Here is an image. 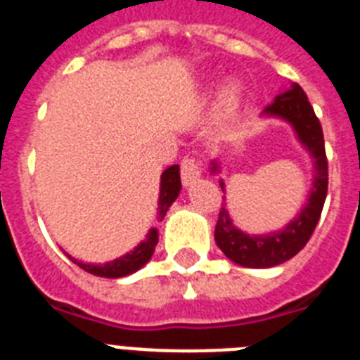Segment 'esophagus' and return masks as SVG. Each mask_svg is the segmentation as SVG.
Masks as SVG:
<instances>
[{
    "mask_svg": "<svg viewBox=\"0 0 360 360\" xmlns=\"http://www.w3.org/2000/svg\"><path fill=\"white\" fill-rule=\"evenodd\" d=\"M201 175V160L195 157H185L181 160V181L183 185L190 186Z\"/></svg>",
    "mask_w": 360,
    "mask_h": 360,
    "instance_id": "34e87169",
    "label": "esophagus"
}]
</instances>
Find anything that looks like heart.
<instances>
[{
	"mask_svg": "<svg viewBox=\"0 0 360 360\" xmlns=\"http://www.w3.org/2000/svg\"><path fill=\"white\" fill-rule=\"evenodd\" d=\"M221 101H224V105H227V107H233V105L238 101V86H236V84L226 86L224 92H221Z\"/></svg>",
	"mask_w": 360,
	"mask_h": 360,
	"instance_id": "heart-1",
	"label": "heart"
}]
</instances>
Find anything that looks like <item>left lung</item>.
I'll return each instance as SVG.
<instances>
[{
  "label": "left lung",
  "instance_id": "1",
  "mask_svg": "<svg viewBox=\"0 0 360 360\" xmlns=\"http://www.w3.org/2000/svg\"><path fill=\"white\" fill-rule=\"evenodd\" d=\"M262 114L279 116L294 127L300 142L314 159L316 175H314L312 192L307 205L297 214V218H294L285 229L277 233L257 236L248 235L233 226L226 205H221L218 221H216L214 240L231 261L246 268H271L292 259L305 248L322 214L327 195V183H329L322 125L302 86L292 84L286 92L277 96ZM212 172H218L216 162H212ZM220 186L224 190V181H220Z\"/></svg>",
  "mask_w": 360,
  "mask_h": 360
}]
</instances>
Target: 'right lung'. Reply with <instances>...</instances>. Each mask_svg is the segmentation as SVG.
Here are the masks:
<instances>
[{
  "label": "right lung",
  "mask_w": 360,
  "mask_h": 360,
  "mask_svg": "<svg viewBox=\"0 0 360 360\" xmlns=\"http://www.w3.org/2000/svg\"><path fill=\"white\" fill-rule=\"evenodd\" d=\"M181 190V175H179V166L174 165L170 168H166L160 175V195H159V212H157V218L162 220L166 216V210L170 209V205L175 201V198L179 195ZM157 240H159V233L157 229H150L148 236H146L144 242H140L139 246L134 248L133 251H129L127 255L120 257V259H114L110 262H105V264H89V262H81L74 257H70L72 262L83 268L84 271H89L92 276L99 277H124L129 276L133 271L140 270L146 262L150 261L151 255H153L155 246H157Z\"/></svg>",
  "instance_id": "obj_1"
}]
</instances>
